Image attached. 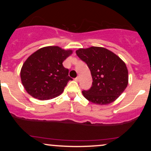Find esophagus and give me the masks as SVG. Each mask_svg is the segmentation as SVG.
<instances>
[{
  "instance_id": "obj_1",
  "label": "esophagus",
  "mask_w": 151,
  "mask_h": 151,
  "mask_svg": "<svg viewBox=\"0 0 151 151\" xmlns=\"http://www.w3.org/2000/svg\"><path fill=\"white\" fill-rule=\"evenodd\" d=\"M79 77H76L75 79H74V80H75L76 81H79Z\"/></svg>"
}]
</instances>
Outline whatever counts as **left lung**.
<instances>
[{
  "label": "left lung",
  "mask_w": 151,
  "mask_h": 151,
  "mask_svg": "<svg viewBox=\"0 0 151 151\" xmlns=\"http://www.w3.org/2000/svg\"><path fill=\"white\" fill-rule=\"evenodd\" d=\"M77 56L91 71V89L82 91L88 101L107 105L119 98L129 84V72L125 62L113 52L101 47L79 48Z\"/></svg>",
  "instance_id": "left-lung-1"
}]
</instances>
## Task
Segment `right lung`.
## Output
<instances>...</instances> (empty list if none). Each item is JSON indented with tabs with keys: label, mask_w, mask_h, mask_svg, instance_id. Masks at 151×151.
Segmentation results:
<instances>
[{
	"label": "right lung",
	"mask_w": 151,
	"mask_h": 151,
	"mask_svg": "<svg viewBox=\"0 0 151 151\" xmlns=\"http://www.w3.org/2000/svg\"><path fill=\"white\" fill-rule=\"evenodd\" d=\"M72 52V50L47 46L30 55L20 70L25 91L39 100L52 99L61 94L68 81L72 79L62 62Z\"/></svg>",
	"instance_id": "1"
}]
</instances>
